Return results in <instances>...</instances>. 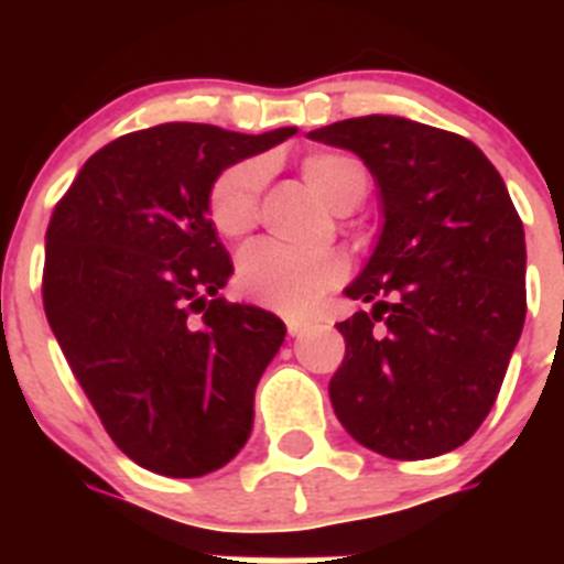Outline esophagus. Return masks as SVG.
<instances>
[{
	"label": "esophagus",
	"mask_w": 564,
	"mask_h": 564,
	"mask_svg": "<svg viewBox=\"0 0 564 564\" xmlns=\"http://www.w3.org/2000/svg\"><path fill=\"white\" fill-rule=\"evenodd\" d=\"M307 327H311V322H305V318H288V333L291 336H302Z\"/></svg>",
	"instance_id": "1"
}]
</instances>
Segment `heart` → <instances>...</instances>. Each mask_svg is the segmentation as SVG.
Segmentation results:
<instances>
[{
  "instance_id": "b5f03b06",
  "label": "heart",
  "mask_w": 564,
  "mask_h": 564,
  "mask_svg": "<svg viewBox=\"0 0 564 564\" xmlns=\"http://www.w3.org/2000/svg\"><path fill=\"white\" fill-rule=\"evenodd\" d=\"M265 163L242 161L228 166L208 192V217L217 234L237 239L257 223L259 194L265 186ZM307 186L330 208H341L352 194L367 192V177L344 154L318 152L302 161ZM344 276V262L333 251H299L279 242H253L237 259V285L248 296L279 313H305L322 293Z\"/></svg>"
}]
</instances>
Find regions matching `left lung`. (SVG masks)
<instances>
[{
    "instance_id": "1",
    "label": "left lung",
    "mask_w": 564,
    "mask_h": 564,
    "mask_svg": "<svg viewBox=\"0 0 564 564\" xmlns=\"http://www.w3.org/2000/svg\"><path fill=\"white\" fill-rule=\"evenodd\" d=\"M307 138L350 149L378 183L383 226L338 322L330 378L341 426L392 460L457 449L486 421L525 325V231L500 172L471 141L398 115Z\"/></svg>"
}]
</instances>
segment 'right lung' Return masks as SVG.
<instances>
[{"label":"right lung","mask_w":564,"mask_h":564,"mask_svg":"<svg viewBox=\"0 0 564 564\" xmlns=\"http://www.w3.org/2000/svg\"><path fill=\"white\" fill-rule=\"evenodd\" d=\"M291 134L129 132L98 149L53 208L47 322L115 446L154 475H208L251 435L253 392L285 325L220 296L234 265L208 192L223 169Z\"/></svg>","instance_id":"right-lung-1"}]
</instances>
